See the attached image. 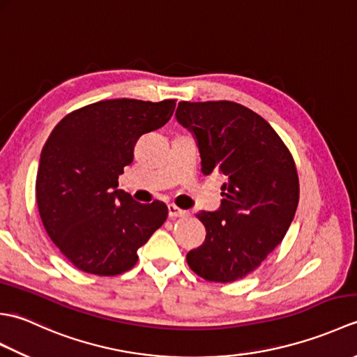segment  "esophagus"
I'll return each instance as SVG.
<instances>
[{"label": "esophagus", "instance_id": "esophagus-1", "mask_svg": "<svg viewBox=\"0 0 357 357\" xmlns=\"http://www.w3.org/2000/svg\"><path fill=\"white\" fill-rule=\"evenodd\" d=\"M169 216L170 218H184V216H188V211L185 210H181L179 207L174 206V204H169Z\"/></svg>", "mask_w": 357, "mask_h": 357}]
</instances>
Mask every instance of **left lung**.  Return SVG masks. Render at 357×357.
<instances>
[{"label": "left lung", "mask_w": 357, "mask_h": 357, "mask_svg": "<svg viewBox=\"0 0 357 357\" xmlns=\"http://www.w3.org/2000/svg\"><path fill=\"white\" fill-rule=\"evenodd\" d=\"M178 123L198 144L204 174H225L221 207L199 211L206 241L187 253L196 275L233 282L259 267L290 227L299 202L293 156L262 116L231 101L179 102Z\"/></svg>", "instance_id": "1"}]
</instances>
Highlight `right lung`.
I'll return each mask as SVG.
<instances>
[{
  "mask_svg": "<svg viewBox=\"0 0 357 357\" xmlns=\"http://www.w3.org/2000/svg\"><path fill=\"white\" fill-rule=\"evenodd\" d=\"M176 101L107 100L64 116L45 141L36 202L45 231L81 271L115 276L138 261V248L169 215L161 201L136 202L118 188L135 144L173 115Z\"/></svg>",
  "mask_w": 357,
  "mask_h": 357,
  "instance_id": "obj_1",
  "label": "right lung"
}]
</instances>
